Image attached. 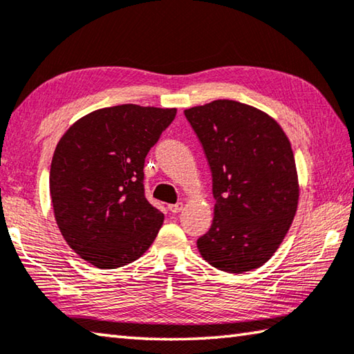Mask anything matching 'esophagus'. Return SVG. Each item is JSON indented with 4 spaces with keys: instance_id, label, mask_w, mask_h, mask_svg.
Wrapping results in <instances>:
<instances>
[{
    "instance_id": "esophagus-1",
    "label": "esophagus",
    "mask_w": 354,
    "mask_h": 354,
    "mask_svg": "<svg viewBox=\"0 0 354 354\" xmlns=\"http://www.w3.org/2000/svg\"><path fill=\"white\" fill-rule=\"evenodd\" d=\"M169 209H170V212H171V214H178V212H181L183 209H184V203H176V205H170V206H169Z\"/></svg>"
}]
</instances>
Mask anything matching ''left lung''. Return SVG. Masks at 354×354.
I'll list each match as a JSON object with an SVG mask.
<instances>
[{"label":"left lung","instance_id":"8db88e82","mask_svg":"<svg viewBox=\"0 0 354 354\" xmlns=\"http://www.w3.org/2000/svg\"><path fill=\"white\" fill-rule=\"evenodd\" d=\"M212 171L211 230L196 241L203 259L227 273L261 267L297 214L299 184L290 142L253 106L215 100L184 111Z\"/></svg>","mask_w":354,"mask_h":354}]
</instances>
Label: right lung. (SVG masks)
<instances>
[{
	"mask_svg": "<svg viewBox=\"0 0 354 354\" xmlns=\"http://www.w3.org/2000/svg\"><path fill=\"white\" fill-rule=\"evenodd\" d=\"M175 115V107H104L61 137L50 170L53 211L81 259L117 268L139 259L153 243L164 214L145 198L143 165Z\"/></svg>",
	"mask_w": 354,
	"mask_h": 354,
	"instance_id": "1",
	"label": "right lung"
}]
</instances>
